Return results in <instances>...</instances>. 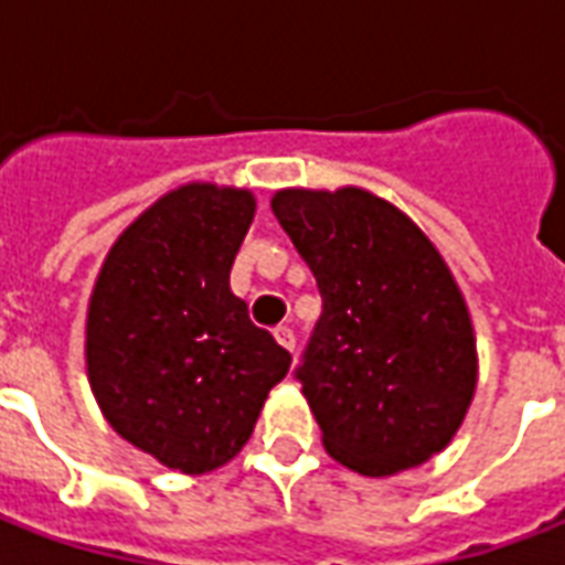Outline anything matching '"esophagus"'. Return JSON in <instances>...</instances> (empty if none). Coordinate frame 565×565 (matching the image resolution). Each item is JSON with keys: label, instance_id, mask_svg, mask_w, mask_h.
Returning a JSON list of instances; mask_svg holds the SVG:
<instances>
[{"label": "esophagus", "instance_id": "34e87169", "mask_svg": "<svg viewBox=\"0 0 565 565\" xmlns=\"http://www.w3.org/2000/svg\"><path fill=\"white\" fill-rule=\"evenodd\" d=\"M275 342L281 344L284 351H290V354H294L296 335H294V330H290V327H278V330H275Z\"/></svg>", "mask_w": 565, "mask_h": 565}]
</instances>
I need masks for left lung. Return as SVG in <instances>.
I'll return each instance as SVG.
<instances>
[{"instance_id":"obj_1","label":"left lung","mask_w":565,"mask_h":565,"mask_svg":"<svg viewBox=\"0 0 565 565\" xmlns=\"http://www.w3.org/2000/svg\"><path fill=\"white\" fill-rule=\"evenodd\" d=\"M271 211L323 296L296 379L327 454L384 478L448 448L472 405L478 348L429 235L363 186H287Z\"/></svg>"}]
</instances>
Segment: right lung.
Instances as JSON below:
<instances>
[{
	"mask_svg": "<svg viewBox=\"0 0 565 565\" xmlns=\"http://www.w3.org/2000/svg\"><path fill=\"white\" fill-rule=\"evenodd\" d=\"M254 211L242 186L181 184L117 235L93 284V396L117 436L184 475L233 460L290 369L230 290Z\"/></svg>",
	"mask_w": 565,
	"mask_h": 565,
	"instance_id": "right-lung-1",
	"label": "right lung"
}]
</instances>
